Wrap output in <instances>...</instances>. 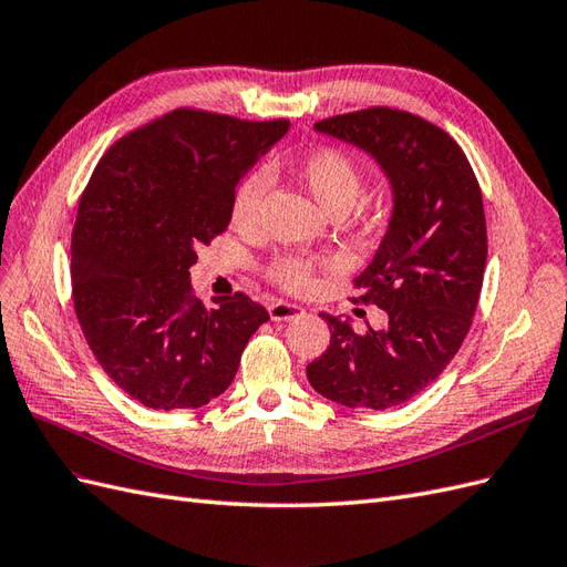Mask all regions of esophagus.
<instances>
[{
    "label": "esophagus",
    "instance_id": "obj_1",
    "mask_svg": "<svg viewBox=\"0 0 567 567\" xmlns=\"http://www.w3.org/2000/svg\"><path fill=\"white\" fill-rule=\"evenodd\" d=\"M268 313H270V318H272L275 322H285V320H295V318H299V316L303 313V309H301V306H297V303L272 301V303L268 306Z\"/></svg>",
    "mask_w": 567,
    "mask_h": 567
}]
</instances>
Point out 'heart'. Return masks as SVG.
Segmentation results:
<instances>
[{
  "instance_id": "heart-1",
  "label": "heart",
  "mask_w": 567,
  "mask_h": 567,
  "mask_svg": "<svg viewBox=\"0 0 567 567\" xmlns=\"http://www.w3.org/2000/svg\"><path fill=\"white\" fill-rule=\"evenodd\" d=\"M292 171L306 189L313 194L316 202L334 216L347 214L363 192L365 177L361 164L337 147H318L301 154L292 164ZM266 187L268 181L261 171L241 177L230 202V218L237 228H251L256 223L266 197ZM375 218L378 216L370 218V223H375ZM330 268L332 261H328V258L285 254L270 261L268 278L282 287L285 292L306 297L316 292L320 270Z\"/></svg>"
}]
</instances>
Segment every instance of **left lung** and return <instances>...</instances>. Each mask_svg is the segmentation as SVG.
<instances>
[{"label": "left lung", "instance_id": "1", "mask_svg": "<svg viewBox=\"0 0 567 567\" xmlns=\"http://www.w3.org/2000/svg\"><path fill=\"white\" fill-rule=\"evenodd\" d=\"M316 131L373 154L394 189L382 245L353 303H373L390 326L363 334L322 316L328 351L306 365L311 386L349 409H394L442 375L473 326L487 264V220L471 161L440 125L370 106L316 123Z\"/></svg>", "mask_w": 567, "mask_h": 567}]
</instances>
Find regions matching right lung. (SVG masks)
<instances>
[{
  "label": "right lung",
  "mask_w": 567,
  "mask_h": 567,
  "mask_svg": "<svg viewBox=\"0 0 567 567\" xmlns=\"http://www.w3.org/2000/svg\"><path fill=\"white\" fill-rule=\"evenodd\" d=\"M287 127L173 109L111 144L92 171L71 235L73 306L94 359L142 406L220 396L270 320L245 292L206 309L189 268L228 228L239 177Z\"/></svg>",
  "instance_id": "1"
}]
</instances>
